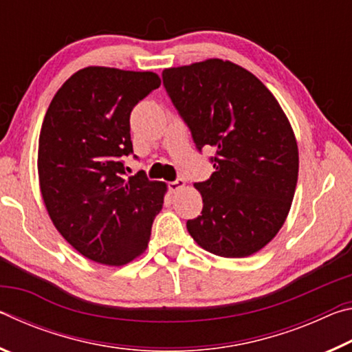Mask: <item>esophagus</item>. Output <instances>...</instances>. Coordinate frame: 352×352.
<instances>
[{
	"label": "esophagus",
	"mask_w": 352,
	"mask_h": 352,
	"mask_svg": "<svg viewBox=\"0 0 352 352\" xmlns=\"http://www.w3.org/2000/svg\"><path fill=\"white\" fill-rule=\"evenodd\" d=\"M184 184H186V183H184L183 178H177V180L168 183V186H169L172 192H177V190H180V189L184 188Z\"/></svg>",
	"instance_id": "1"
}]
</instances>
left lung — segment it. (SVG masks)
<instances>
[{"mask_svg": "<svg viewBox=\"0 0 352 352\" xmlns=\"http://www.w3.org/2000/svg\"><path fill=\"white\" fill-rule=\"evenodd\" d=\"M163 85L197 151L216 169L194 183L201 216L186 228L206 252L243 258L265 247L287 217L298 180L295 135L275 96L250 71L220 58L163 71Z\"/></svg>", "mask_w": 352, "mask_h": 352, "instance_id": "1", "label": "left lung"}]
</instances>
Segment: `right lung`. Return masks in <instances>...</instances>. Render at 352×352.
<instances>
[{
    "label": "right lung",
    "mask_w": 352,
    "mask_h": 352,
    "mask_svg": "<svg viewBox=\"0 0 352 352\" xmlns=\"http://www.w3.org/2000/svg\"><path fill=\"white\" fill-rule=\"evenodd\" d=\"M151 71L88 67L56 93L38 140V178L46 210L85 258L124 265L144 252L166 184L144 172L127 177L133 153L130 113L160 87ZM136 158V155H133Z\"/></svg>",
    "instance_id": "right-lung-1"
}]
</instances>
